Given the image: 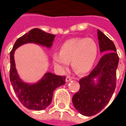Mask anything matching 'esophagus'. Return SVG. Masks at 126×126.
Returning a JSON list of instances; mask_svg holds the SVG:
<instances>
[{
	"instance_id": "34e87169",
	"label": "esophagus",
	"mask_w": 126,
	"mask_h": 126,
	"mask_svg": "<svg viewBox=\"0 0 126 126\" xmlns=\"http://www.w3.org/2000/svg\"><path fill=\"white\" fill-rule=\"evenodd\" d=\"M71 79H72V77L69 76H67V78H66V81L67 82H69V81H71Z\"/></svg>"
}]
</instances>
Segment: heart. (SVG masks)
Returning a JSON list of instances; mask_svg holds the SVG:
<instances>
[{
  "label": "heart",
  "mask_w": 126,
  "mask_h": 126,
  "mask_svg": "<svg viewBox=\"0 0 126 126\" xmlns=\"http://www.w3.org/2000/svg\"><path fill=\"white\" fill-rule=\"evenodd\" d=\"M98 52V45L93 39L76 38L64 42L61 45L60 52H54L52 57L55 65L61 68H66L71 61L74 71L85 74L94 65Z\"/></svg>",
  "instance_id": "obj_1"
}]
</instances>
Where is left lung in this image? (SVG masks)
Wrapping results in <instances>:
<instances>
[{
	"mask_svg": "<svg viewBox=\"0 0 126 126\" xmlns=\"http://www.w3.org/2000/svg\"><path fill=\"white\" fill-rule=\"evenodd\" d=\"M97 35L103 57L91 73L80 79V88L72 98L74 107L85 116H93L103 110L116 87V70L119 63L116 48L99 30Z\"/></svg>",
	"mask_w": 126,
	"mask_h": 126,
	"instance_id": "left-lung-1",
	"label": "left lung"
}]
</instances>
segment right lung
Listing matches in <instances>:
<instances>
[{
	"label": "right lung",
	"instance_id": "add662e5",
	"mask_svg": "<svg viewBox=\"0 0 126 126\" xmlns=\"http://www.w3.org/2000/svg\"><path fill=\"white\" fill-rule=\"evenodd\" d=\"M55 38L54 34L47 33L40 29H32L17 40L10 52V80L19 100L29 109L41 111L48 107L52 102L55 90L65 84L66 78L47 72L37 82H25L21 79L16 69L14 59L15 50L28 43H33L50 48Z\"/></svg>",
	"mask_w": 126,
	"mask_h": 126
}]
</instances>
